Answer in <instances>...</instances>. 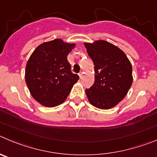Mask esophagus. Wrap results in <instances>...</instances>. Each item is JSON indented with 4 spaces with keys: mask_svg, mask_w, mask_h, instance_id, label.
Segmentation results:
<instances>
[{
    "mask_svg": "<svg viewBox=\"0 0 157 157\" xmlns=\"http://www.w3.org/2000/svg\"><path fill=\"white\" fill-rule=\"evenodd\" d=\"M83 73H83V72H80V73H79V76H80V79H82V77H83Z\"/></svg>",
    "mask_w": 157,
    "mask_h": 157,
    "instance_id": "1",
    "label": "esophagus"
}]
</instances>
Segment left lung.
I'll return each mask as SVG.
<instances>
[{
    "mask_svg": "<svg viewBox=\"0 0 157 157\" xmlns=\"http://www.w3.org/2000/svg\"><path fill=\"white\" fill-rule=\"evenodd\" d=\"M84 44L94 65V83L85 91L87 99L96 108H113L124 99L131 87V62L122 50L105 40Z\"/></svg>",
    "mask_w": 157,
    "mask_h": 157,
    "instance_id": "left-lung-1",
    "label": "left lung"
}]
</instances>
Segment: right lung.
Returning <instances> with one entry per match:
<instances>
[{"label": "right lung", "mask_w": 157, "mask_h": 157, "mask_svg": "<svg viewBox=\"0 0 157 157\" xmlns=\"http://www.w3.org/2000/svg\"><path fill=\"white\" fill-rule=\"evenodd\" d=\"M75 46L58 38L44 42L31 54L25 79L31 95L40 105L55 107L62 104L79 80L67 61V56Z\"/></svg>", "instance_id": "obj_1"}]
</instances>
